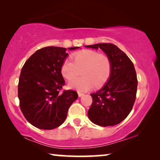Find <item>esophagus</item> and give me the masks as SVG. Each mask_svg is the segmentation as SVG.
I'll return each mask as SVG.
<instances>
[{
	"instance_id": "obj_1",
	"label": "esophagus",
	"mask_w": 160,
	"mask_h": 160,
	"mask_svg": "<svg viewBox=\"0 0 160 160\" xmlns=\"http://www.w3.org/2000/svg\"><path fill=\"white\" fill-rule=\"evenodd\" d=\"M83 95H84V93H82V92H78V96H79V97H82V96H83Z\"/></svg>"
}]
</instances>
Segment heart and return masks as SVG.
Wrapping results in <instances>:
<instances>
[{"label":"heart","mask_w":160,"mask_h":160,"mask_svg":"<svg viewBox=\"0 0 160 160\" xmlns=\"http://www.w3.org/2000/svg\"><path fill=\"white\" fill-rule=\"evenodd\" d=\"M74 61L67 59L61 67V73L64 78L70 80L79 74L83 70V77L73 78L69 81L68 87L78 91H87L95 85L100 88L110 78L111 61L108 56L99 52L85 49L74 54Z\"/></svg>","instance_id":"obj_1"}]
</instances>
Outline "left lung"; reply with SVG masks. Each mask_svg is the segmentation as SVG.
Returning a JSON list of instances; mask_svg holds the SVG:
<instances>
[{
	"label": "left lung",
	"instance_id": "1",
	"mask_svg": "<svg viewBox=\"0 0 160 160\" xmlns=\"http://www.w3.org/2000/svg\"><path fill=\"white\" fill-rule=\"evenodd\" d=\"M101 49L111 61V73L106 84L91 93L92 103L88 112L90 120L101 126L118 124L127 117L134 104L137 77L133 64L128 56L109 43L85 46Z\"/></svg>",
	"mask_w": 160,
	"mask_h": 160
}]
</instances>
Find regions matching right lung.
Wrapping results in <instances>:
<instances>
[{
    "mask_svg": "<svg viewBox=\"0 0 160 160\" xmlns=\"http://www.w3.org/2000/svg\"><path fill=\"white\" fill-rule=\"evenodd\" d=\"M68 55L64 47H44L33 54L21 69L19 106L26 119L40 129H53L62 124L69 108L78 97L74 90L60 92L65 83L61 67Z\"/></svg>",
    "mask_w": 160,
    "mask_h": 160,
    "instance_id": "1",
    "label": "right lung"
}]
</instances>
